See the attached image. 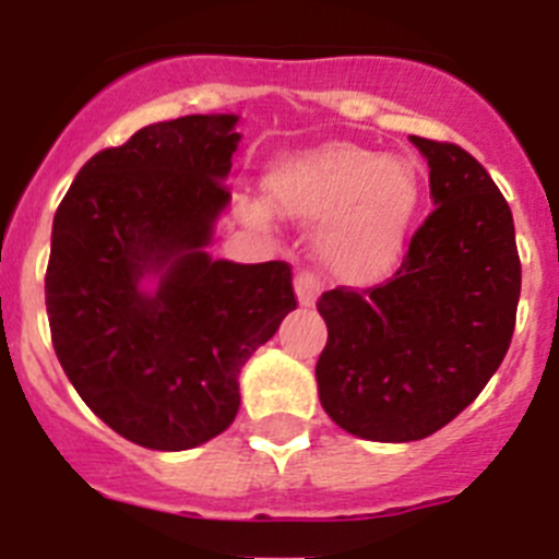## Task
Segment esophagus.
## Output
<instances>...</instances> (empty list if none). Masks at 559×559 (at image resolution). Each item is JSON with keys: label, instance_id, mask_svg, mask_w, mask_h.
I'll use <instances>...</instances> for the list:
<instances>
[{"label": "esophagus", "instance_id": "34e87169", "mask_svg": "<svg viewBox=\"0 0 559 559\" xmlns=\"http://www.w3.org/2000/svg\"><path fill=\"white\" fill-rule=\"evenodd\" d=\"M294 288L296 296H299V305H302V308H313L319 294H322V280H319L313 271H296Z\"/></svg>", "mask_w": 559, "mask_h": 559}]
</instances>
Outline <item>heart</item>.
<instances>
[{
  "label": "heart",
  "mask_w": 559,
  "mask_h": 559,
  "mask_svg": "<svg viewBox=\"0 0 559 559\" xmlns=\"http://www.w3.org/2000/svg\"><path fill=\"white\" fill-rule=\"evenodd\" d=\"M269 199L299 221H319L313 251L319 263L347 283H372L394 269L419 206L412 162L378 156L355 142H324L271 167ZM265 218L260 204L249 206Z\"/></svg>",
  "instance_id": "b5f03b06"
}]
</instances>
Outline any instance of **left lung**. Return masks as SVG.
Segmentation results:
<instances>
[{
    "label": "left lung",
    "instance_id": "left-lung-1",
    "mask_svg": "<svg viewBox=\"0 0 559 559\" xmlns=\"http://www.w3.org/2000/svg\"><path fill=\"white\" fill-rule=\"evenodd\" d=\"M412 142L437 210L386 283L316 302L328 322L319 400L369 442L426 439L471 406L510 349L521 296L515 224L490 173L453 142Z\"/></svg>",
    "mask_w": 559,
    "mask_h": 559
}]
</instances>
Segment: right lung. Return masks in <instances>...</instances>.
Masks as SVG:
<instances>
[{
	"label": "right lung",
	"instance_id": "1",
	"mask_svg": "<svg viewBox=\"0 0 559 559\" xmlns=\"http://www.w3.org/2000/svg\"><path fill=\"white\" fill-rule=\"evenodd\" d=\"M235 126V114H190L140 128L81 167L52 221L44 294L58 360L108 428L151 451L226 431L237 374L296 308L288 263L206 251L231 199Z\"/></svg>",
	"mask_w": 559,
	"mask_h": 559
}]
</instances>
